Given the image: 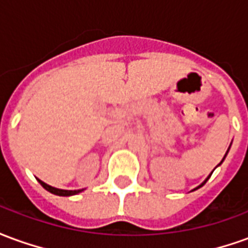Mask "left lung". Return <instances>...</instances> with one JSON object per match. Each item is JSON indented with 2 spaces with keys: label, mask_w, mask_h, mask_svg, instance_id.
Returning <instances> with one entry per match:
<instances>
[{
  "label": "left lung",
  "mask_w": 248,
  "mask_h": 248,
  "mask_svg": "<svg viewBox=\"0 0 248 248\" xmlns=\"http://www.w3.org/2000/svg\"><path fill=\"white\" fill-rule=\"evenodd\" d=\"M224 156H226V155H224ZM220 163H222V162H220ZM207 179H208V178H207ZM207 179H206V181H204V182H203V183H202V185H201V186H203V185H204V183L207 182ZM201 186H199V187H201ZM199 187H197V188H199Z\"/></svg>",
  "instance_id": "8db88e82"
}]
</instances>
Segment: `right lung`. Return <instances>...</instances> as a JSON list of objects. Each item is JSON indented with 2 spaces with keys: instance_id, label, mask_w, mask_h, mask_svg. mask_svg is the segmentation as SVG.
Segmentation results:
<instances>
[{
  "instance_id": "1",
  "label": "right lung",
  "mask_w": 248,
  "mask_h": 248,
  "mask_svg": "<svg viewBox=\"0 0 248 248\" xmlns=\"http://www.w3.org/2000/svg\"><path fill=\"white\" fill-rule=\"evenodd\" d=\"M40 183L42 185L44 188H46L47 191H50L51 194H56V195H60V197H69V195H76L78 192L83 191V190H61V188H56V187H51L49 185H46L42 181H40Z\"/></svg>"
}]
</instances>
